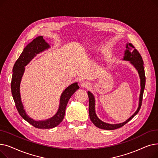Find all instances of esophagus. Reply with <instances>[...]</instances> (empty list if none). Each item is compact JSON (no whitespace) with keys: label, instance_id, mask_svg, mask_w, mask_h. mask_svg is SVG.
I'll return each mask as SVG.
<instances>
[{"label":"esophagus","instance_id":"1","mask_svg":"<svg viewBox=\"0 0 158 158\" xmlns=\"http://www.w3.org/2000/svg\"><path fill=\"white\" fill-rule=\"evenodd\" d=\"M81 86L82 88H88L90 86V84L89 82H87V81H83L81 83Z\"/></svg>","mask_w":158,"mask_h":158}]
</instances>
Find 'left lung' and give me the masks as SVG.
Wrapping results in <instances>:
<instances>
[{"label":"left lung","mask_w":158,"mask_h":158,"mask_svg":"<svg viewBox=\"0 0 158 158\" xmlns=\"http://www.w3.org/2000/svg\"><path fill=\"white\" fill-rule=\"evenodd\" d=\"M126 48L127 49L125 51V56L123 57V60L126 61H129L132 64L135 66V67L137 69L139 73V77L141 79V92L139 95V107L137 111L134 113V114L132 115L128 120H127L123 123H121L119 124L107 123L103 122L100 119H98V118L97 117L95 111V98L92 93L88 92V95L89 97V118L94 125L100 129H102L105 130H114L123 126L139 112L141 108V106H142L143 95V92H144L145 86V69L143 66V61L142 56H141L138 50L132 44L129 43L127 44Z\"/></svg>","instance_id":"obj_1"}]
</instances>
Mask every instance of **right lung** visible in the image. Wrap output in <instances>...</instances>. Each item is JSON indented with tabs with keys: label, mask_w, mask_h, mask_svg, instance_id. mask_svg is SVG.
<instances>
[{
	"label": "right lung",
	"mask_w": 158,
	"mask_h": 158,
	"mask_svg": "<svg viewBox=\"0 0 158 158\" xmlns=\"http://www.w3.org/2000/svg\"><path fill=\"white\" fill-rule=\"evenodd\" d=\"M48 47L49 45L45 42L43 36L36 37L24 48L23 52L15 62L13 68V73L12 75L11 88L16 109L20 115L25 120L38 129H51L59 125L64 118L66 107L70 98L79 88L77 82H75L65 89L61 96L59 110L51 118L45 121H35L27 115L23 110L20 95V83L25 70L24 66H26L37 54L42 52Z\"/></svg>",
	"instance_id": "1"
}]
</instances>
